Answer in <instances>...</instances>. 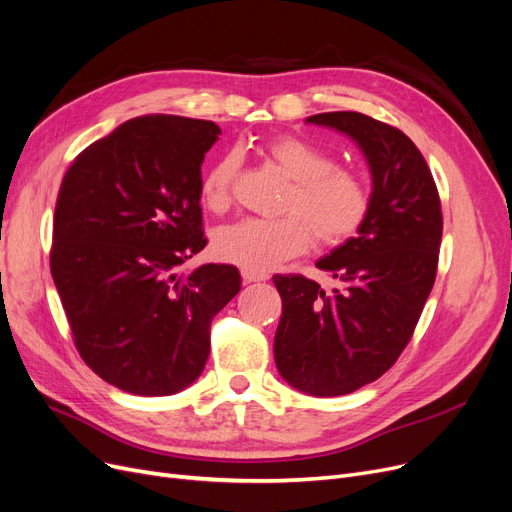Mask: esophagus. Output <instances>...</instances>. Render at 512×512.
Here are the masks:
<instances>
[{"label":"esophagus","mask_w":512,"mask_h":512,"mask_svg":"<svg viewBox=\"0 0 512 512\" xmlns=\"http://www.w3.org/2000/svg\"><path fill=\"white\" fill-rule=\"evenodd\" d=\"M242 280L244 282H263V280H268V274H255V272L242 270Z\"/></svg>","instance_id":"1"}]
</instances>
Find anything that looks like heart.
<instances>
[{
	"label": "heart",
	"mask_w": 512,
	"mask_h": 512,
	"mask_svg": "<svg viewBox=\"0 0 512 512\" xmlns=\"http://www.w3.org/2000/svg\"><path fill=\"white\" fill-rule=\"evenodd\" d=\"M268 157L291 182L282 211L274 219L244 217L215 232V255L238 268L265 274L278 263L303 253L311 234L322 244H339L364 224L370 209L366 184L349 169L335 167L326 150L297 136H278L265 144ZM238 171L234 152L215 161L203 177L207 209L219 213L232 203Z\"/></svg>",
	"instance_id": "heart-1"
}]
</instances>
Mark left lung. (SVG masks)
<instances>
[{"mask_svg": "<svg viewBox=\"0 0 512 512\" xmlns=\"http://www.w3.org/2000/svg\"><path fill=\"white\" fill-rule=\"evenodd\" d=\"M305 123L353 140L372 175L358 236L316 263L339 286L324 291L305 276H274L280 376L307 395L335 397L379 379L408 345L435 282L443 219L431 169L404 131L353 110Z\"/></svg>", "mask_w": 512, "mask_h": 512, "instance_id": "left-lung-1", "label": "left lung"}]
</instances>
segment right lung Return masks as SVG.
<instances>
[{
  "label": "right lung",
  "mask_w": 512,
  "mask_h": 512,
  "mask_svg": "<svg viewBox=\"0 0 512 512\" xmlns=\"http://www.w3.org/2000/svg\"><path fill=\"white\" fill-rule=\"evenodd\" d=\"M221 129L173 115L129 119L64 173L52 278L83 362L133 395L201 376L211 320L240 291L234 265L177 268L207 244L201 165Z\"/></svg>",
  "instance_id": "obj_1"
}]
</instances>
